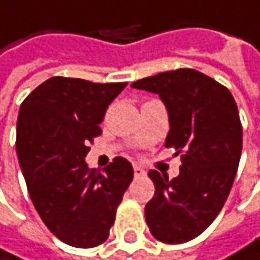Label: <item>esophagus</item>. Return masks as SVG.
<instances>
[{"label":"esophagus","instance_id":"obj_1","mask_svg":"<svg viewBox=\"0 0 260 260\" xmlns=\"http://www.w3.org/2000/svg\"><path fill=\"white\" fill-rule=\"evenodd\" d=\"M145 171L142 169V168H139V166H136L134 168V175H136V178H140V177H145Z\"/></svg>","mask_w":260,"mask_h":260}]
</instances>
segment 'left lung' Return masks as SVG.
<instances>
[{"label": "left lung", "mask_w": 260, "mask_h": 260, "mask_svg": "<svg viewBox=\"0 0 260 260\" xmlns=\"http://www.w3.org/2000/svg\"><path fill=\"white\" fill-rule=\"evenodd\" d=\"M133 88L157 92L169 114L168 148L181 155L180 175L169 180L151 171L154 198L145 207L157 241L183 244L200 236L221 212L242 152V124L227 86L192 70L178 68L140 79Z\"/></svg>", "instance_id": "8db88e82"}]
</instances>
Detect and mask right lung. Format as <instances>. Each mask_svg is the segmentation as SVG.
Masks as SVG:
<instances>
[{
  "instance_id": "right-lung-1",
  "label": "right lung",
  "mask_w": 260,
  "mask_h": 260,
  "mask_svg": "<svg viewBox=\"0 0 260 260\" xmlns=\"http://www.w3.org/2000/svg\"><path fill=\"white\" fill-rule=\"evenodd\" d=\"M126 85L54 76L21 103L16 154L31 203L47 229L71 247L92 248L108 239L134 178L123 157L102 174L85 163L109 103Z\"/></svg>"
}]
</instances>
